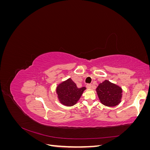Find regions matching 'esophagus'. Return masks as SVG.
I'll return each mask as SVG.
<instances>
[{
	"label": "esophagus",
	"mask_w": 150,
	"mask_h": 150,
	"mask_svg": "<svg viewBox=\"0 0 150 150\" xmlns=\"http://www.w3.org/2000/svg\"><path fill=\"white\" fill-rule=\"evenodd\" d=\"M91 87H92L91 84H86V88H87L88 89H91Z\"/></svg>",
	"instance_id": "obj_1"
}]
</instances>
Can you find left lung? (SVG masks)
Instances as JSON below:
<instances>
[{
  "label": "left lung",
  "mask_w": 150,
  "mask_h": 150,
  "mask_svg": "<svg viewBox=\"0 0 150 150\" xmlns=\"http://www.w3.org/2000/svg\"><path fill=\"white\" fill-rule=\"evenodd\" d=\"M101 103L106 106H115L121 101L122 89L119 86L105 80L96 89Z\"/></svg>",
  "instance_id": "left-lung-1"
}]
</instances>
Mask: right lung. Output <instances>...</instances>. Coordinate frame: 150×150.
Segmentation results:
<instances>
[{
	"mask_svg": "<svg viewBox=\"0 0 150 150\" xmlns=\"http://www.w3.org/2000/svg\"><path fill=\"white\" fill-rule=\"evenodd\" d=\"M85 89V87L77 88L76 84L72 79H69L57 86V94L62 104L71 106L79 100Z\"/></svg>",
	"mask_w": 150,
	"mask_h": 150,
	"instance_id": "right-lung-1",
	"label": "right lung"
}]
</instances>
